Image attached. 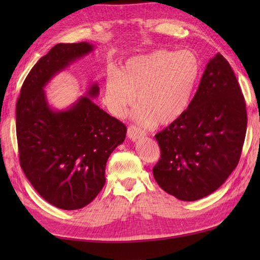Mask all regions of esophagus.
<instances>
[{"mask_svg":"<svg viewBox=\"0 0 260 260\" xmlns=\"http://www.w3.org/2000/svg\"><path fill=\"white\" fill-rule=\"evenodd\" d=\"M127 136L132 140V141H135L140 138H143V136H146V133H144V131H142L139 127H136L134 125H131L128 127V129H127Z\"/></svg>","mask_w":260,"mask_h":260,"instance_id":"esophagus-1","label":"esophagus"}]
</instances>
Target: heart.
Segmentation results:
<instances>
[{"mask_svg":"<svg viewBox=\"0 0 260 260\" xmlns=\"http://www.w3.org/2000/svg\"><path fill=\"white\" fill-rule=\"evenodd\" d=\"M202 64L190 50H156L127 59L105 79V103L122 117L135 101L134 116L146 125H167L188 109L200 80Z\"/></svg>","mask_w":260,"mask_h":260,"instance_id":"obj_1","label":"heart"}]
</instances>
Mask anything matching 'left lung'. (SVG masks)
Instances as JSON below:
<instances>
[{
  "instance_id": "obj_1",
  "label": "left lung",
  "mask_w": 260,
  "mask_h": 260,
  "mask_svg": "<svg viewBox=\"0 0 260 260\" xmlns=\"http://www.w3.org/2000/svg\"><path fill=\"white\" fill-rule=\"evenodd\" d=\"M246 124L245 101L235 73L217 54L206 65L188 109L155 135L160 158L152 169L153 178L178 200L210 195L239 164Z\"/></svg>"
}]
</instances>
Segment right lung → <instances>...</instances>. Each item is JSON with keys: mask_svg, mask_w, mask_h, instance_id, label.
Here are the masks:
<instances>
[{"mask_svg": "<svg viewBox=\"0 0 260 260\" xmlns=\"http://www.w3.org/2000/svg\"><path fill=\"white\" fill-rule=\"evenodd\" d=\"M93 49L88 42L52 47L29 71L17 101L21 169L41 197L63 210L81 209L99 195L108 158L127 132L120 120L93 102L100 90L96 83L68 110L55 111L48 105L43 87Z\"/></svg>", "mask_w": 260, "mask_h": 260, "instance_id": "right-lung-1", "label": "right lung"}]
</instances>
